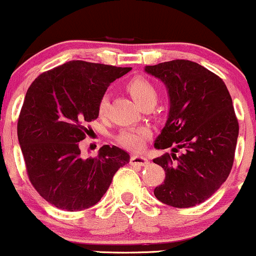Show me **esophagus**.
I'll return each instance as SVG.
<instances>
[{
    "label": "esophagus",
    "instance_id": "34e87169",
    "mask_svg": "<svg viewBox=\"0 0 256 256\" xmlns=\"http://www.w3.org/2000/svg\"><path fill=\"white\" fill-rule=\"evenodd\" d=\"M148 164V158H146L144 156H140V155H134L130 158V165L132 166H146Z\"/></svg>",
    "mask_w": 256,
    "mask_h": 256
}]
</instances>
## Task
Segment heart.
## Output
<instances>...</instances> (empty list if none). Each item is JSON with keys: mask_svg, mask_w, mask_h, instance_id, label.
<instances>
[{"mask_svg": "<svg viewBox=\"0 0 256 256\" xmlns=\"http://www.w3.org/2000/svg\"><path fill=\"white\" fill-rule=\"evenodd\" d=\"M126 90L137 102L140 107L146 104H155L158 100V88L150 79L144 76H134L126 84ZM110 108V100L107 96H102L98 104V114L101 118L107 116ZM148 137V131L146 128H125L116 137L119 144L125 146L132 152L140 150L144 144L146 138Z\"/></svg>", "mask_w": 256, "mask_h": 256, "instance_id": "obj_1", "label": "heart"}]
</instances>
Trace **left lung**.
<instances>
[{
  "label": "left lung",
  "mask_w": 256,
  "mask_h": 256,
  "mask_svg": "<svg viewBox=\"0 0 256 256\" xmlns=\"http://www.w3.org/2000/svg\"><path fill=\"white\" fill-rule=\"evenodd\" d=\"M144 71L160 79L170 96L168 118L154 146H172V152L152 160L166 172L154 195L172 207H194L222 186L234 165L238 120L232 98L222 78L192 61L173 60Z\"/></svg>",
  "instance_id": "left-lung-1"
}]
</instances>
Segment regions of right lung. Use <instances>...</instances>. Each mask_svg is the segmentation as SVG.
Masks as SVG:
<instances>
[{"label": "right lung", "instance_id": "right-lung-1", "mask_svg": "<svg viewBox=\"0 0 256 256\" xmlns=\"http://www.w3.org/2000/svg\"><path fill=\"white\" fill-rule=\"evenodd\" d=\"M131 67L74 60L34 79L26 92L18 120V140L28 179L58 210L76 212L96 204L113 176L130 155L104 146L98 156L83 158L79 142L98 119V104L112 82Z\"/></svg>", "mask_w": 256, "mask_h": 256}]
</instances>
